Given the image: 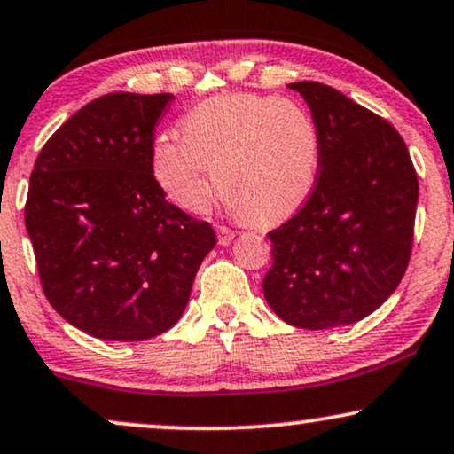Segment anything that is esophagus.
<instances>
[{
	"instance_id": "34e87169",
	"label": "esophagus",
	"mask_w": 454,
	"mask_h": 454,
	"mask_svg": "<svg viewBox=\"0 0 454 454\" xmlns=\"http://www.w3.org/2000/svg\"><path fill=\"white\" fill-rule=\"evenodd\" d=\"M232 240H234L232 231H228V228H223V226L217 228V243H220L222 247H226V245H231Z\"/></svg>"
}]
</instances>
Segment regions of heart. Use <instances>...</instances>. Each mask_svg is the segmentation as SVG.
I'll use <instances>...</instances> for the list:
<instances>
[{
	"mask_svg": "<svg viewBox=\"0 0 454 454\" xmlns=\"http://www.w3.org/2000/svg\"><path fill=\"white\" fill-rule=\"evenodd\" d=\"M322 138L311 114L293 101L226 95L183 120V137H160L151 153L157 184L180 207L201 214L217 189L251 222L297 211L316 189Z\"/></svg>",
	"mask_w": 454,
	"mask_h": 454,
	"instance_id": "heart-1",
	"label": "heart"
}]
</instances>
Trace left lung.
Instances as JSON below:
<instances>
[{
	"mask_svg": "<svg viewBox=\"0 0 454 454\" xmlns=\"http://www.w3.org/2000/svg\"><path fill=\"white\" fill-rule=\"evenodd\" d=\"M322 138L311 197L271 231L263 294L278 317L305 330L359 322L395 293L407 270L417 176L392 126L328 84H288Z\"/></svg>",
	"mask_w": 454,
	"mask_h": 454,
	"instance_id": "8db88e82",
	"label": "left lung"
}]
</instances>
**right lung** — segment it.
Listing matches in <instances>:
<instances>
[{
    "instance_id": "right-lung-1",
    "label": "right lung",
    "mask_w": 454,
    "mask_h": 454,
    "mask_svg": "<svg viewBox=\"0 0 454 454\" xmlns=\"http://www.w3.org/2000/svg\"><path fill=\"white\" fill-rule=\"evenodd\" d=\"M170 93H110L45 143L24 223L53 309L84 334L137 342L170 330L215 247L153 178V126Z\"/></svg>"
}]
</instances>
